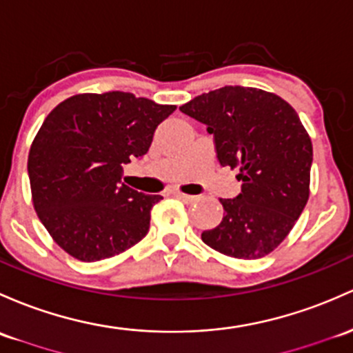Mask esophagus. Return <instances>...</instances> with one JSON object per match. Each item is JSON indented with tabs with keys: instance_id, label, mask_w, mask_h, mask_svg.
I'll return each instance as SVG.
<instances>
[{
	"instance_id": "obj_1",
	"label": "esophagus",
	"mask_w": 353,
	"mask_h": 353,
	"mask_svg": "<svg viewBox=\"0 0 353 353\" xmlns=\"http://www.w3.org/2000/svg\"><path fill=\"white\" fill-rule=\"evenodd\" d=\"M173 196H176V199H180L181 202H185V203H192V202H195V200H196V196L187 195V193H181V192H178V190L173 192Z\"/></svg>"
}]
</instances>
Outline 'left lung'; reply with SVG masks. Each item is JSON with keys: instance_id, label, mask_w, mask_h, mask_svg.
Segmentation results:
<instances>
[{"instance_id": "obj_1", "label": "left lung", "mask_w": 353, "mask_h": 353, "mask_svg": "<svg viewBox=\"0 0 353 353\" xmlns=\"http://www.w3.org/2000/svg\"><path fill=\"white\" fill-rule=\"evenodd\" d=\"M205 124L222 166L237 168L241 193L221 199L223 217L203 230L208 248L259 259L293 229L310 196L312 139L293 108L256 87L225 85L180 108Z\"/></svg>"}]
</instances>
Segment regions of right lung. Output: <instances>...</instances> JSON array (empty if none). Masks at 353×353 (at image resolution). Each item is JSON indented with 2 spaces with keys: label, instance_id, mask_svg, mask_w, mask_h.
Returning a JSON list of instances; mask_svg holds the SVG:
<instances>
[{
  "label": "right lung",
  "instance_id": "add662e5",
  "mask_svg": "<svg viewBox=\"0 0 353 353\" xmlns=\"http://www.w3.org/2000/svg\"><path fill=\"white\" fill-rule=\"evenodd\" d=\"M175 109L111 90L69 97L43 121L28 154L33 205L72 257L96 263L146 236L163 196L121 183L123 166L145 157L158 124Z\"/></svg>",
  "mask_w": 353,
  "mask_h": 353
}]
</instances>
